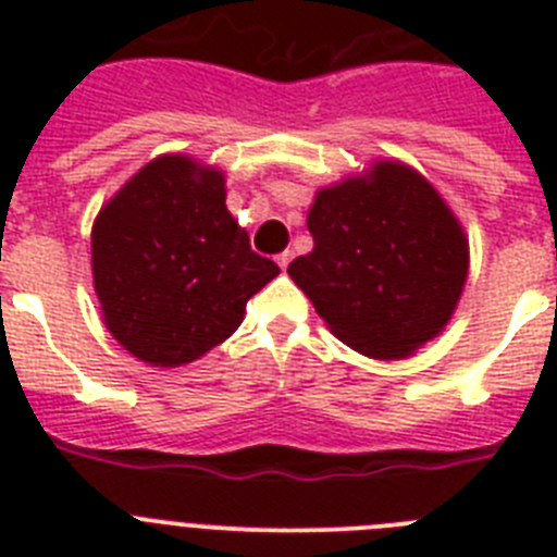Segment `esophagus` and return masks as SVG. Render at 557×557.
Wrapping results in <instances>:
<instances>
[{
    "label": "esophagus",
    "instance_id": "obj_1",
    "mask_svg": "<svg viewBox=\"0 0 557 557\" xmlns=\"http://www.w3.org/2000/svg\"><path fill=\"white\" fill-rule=\"evenodd\" d=\"M275 262H278V268L282 270H287L289 262H293V253H289V250H284V253L275 256Z\"/></svg>",
    "mask_w": 557,
    "mask_h": 557
}]
</instances>
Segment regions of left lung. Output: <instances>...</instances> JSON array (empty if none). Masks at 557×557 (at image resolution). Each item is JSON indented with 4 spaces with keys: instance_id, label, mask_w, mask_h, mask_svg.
Masks as SVG:
<instances>
[{
    "instance_id": "obj_1",
    "label": "left lung",
    "mask_w": 557,
    "mask_h": 557,
    "mask_svg": "<svg viewBox=\"0 0 557 557\" xmlns=\"http://www.w3.org/2000/svg\"><path fill=\"white\" fill-rule=\"evenodd\" d=\"M314 250L287 268L346 346L401 359L435 337L457 307L469 243L435 189L396 161L318 191Z\"/></svg>"
}]
</instances>
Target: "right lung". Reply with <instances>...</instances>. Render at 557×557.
Masks as SVG:
<instances>
[{"label":"right lung","mask_w":557,"mask_h":557,"mask_svg":"<svg viewBox=\"0 0 557 557\" xmlns=\"http://www.w3.org/2000/svg\"><path fill=\"white\" fill-rule=\"evenodd\" d=\"M91 270L108 332L161 368L220 346L278 275L225 209L223 175L184 156L141 166L100 211Z\"/></svg>","instance_id":"1"}]
</instances>
